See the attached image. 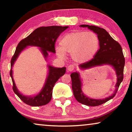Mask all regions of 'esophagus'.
Segmentation results:
<instances>
[{"label":"esophagus","instance_id":"34e87169","mask_svg":"<svg viewBox=\"0 0 132 132\" xmlns=\"http://www.w3.org/2000/svg\"><path fill=\"white\" fill-rule=\"evenodd\" d=\"M75 69V66L72 65V64H70L68 67V70L69 71H72Z\"/></svg>","mask_w":132,"mask_h":132}]
</instances>
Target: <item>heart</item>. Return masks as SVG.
I'll list each match as a JSON object with an SVG mask.
<instances>
[{
	"label": "heart",
	"mask_w": 132,
	"mask_h": 132,
	"mask_svg": "<svg viewBox=\"0 0 132 132\" xmlns=\"http://www.w3.org/2000/svg\"><path fill=\"white\" fill-rule=\"evenodd\" d=\"M61 46H56L55 51L61 58L66 53L71 55L73 61L82 63L92 59L99 47V39L95 33L86 31H73L66 34L61 40Z\"/></svg>",
	"instance_id": "1"
}]
</instances>
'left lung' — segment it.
<instances>
[{"mask_svg":"<svg viewBox=\"0 0 132 132\" xmlns=\"http://www.w3.org/2000/svg\"><path fill=\"white\" fill-rule=\"evenodd\" d=\"M81 27H87L97 35L100 42V49L90 61L79 65L81 70H87L97 66H111L114 69L117 81L115 90L112 94L102 99H94L87 97L82 91V81L80 73L76 71L70 75L73 94L78 102L86 105L95 106L100 105L115 97L118 88L123 79V69L125 60L120 45L111 37L104 28L87 24L80 25Z\"/></svg>","mask_w":132,"mask_h":132,"instance_id":"left-lung-1","label":"left lung"}]
</instances>
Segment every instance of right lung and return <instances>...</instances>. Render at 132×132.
<instances>
[{
	"instance_id": "add662e5",
	"label": "right lung",
	"mask_w": 132,
	"mask_h": 132,
	"mask_svg": "<svg viewBox=\"0 0 132 132\" xmlns=\"http://www.w3.org/2000/svg\"><path fill=\"white\" fill-rule=\"evenodd\" d=\"M68 26H49L38 28L26 38L19 42L15 53L11 60L10 77H12L14 93L24 103L31 106H39L47 104L50 102L52 96V90L56 81L66 73V68H56L47 64L48 75L44 86L39 92L34 95H24L20 92L16 86L13 76V66L19 55L28 46L39 48L45 61H47L48 52L55 53V44L57 38Z\"/></svg>"
}]
</instances>
